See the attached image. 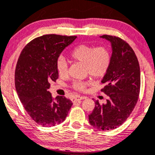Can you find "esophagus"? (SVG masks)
Returning <instances> with one entry per match:
<instances>
[{
	"mask_svg": "<svg viewBox=\"0 0 155 155\" xmlns=\"http://www.w3.org/2000/svg\"><path fill=\"white\" fill-rule=\"evenodd\" d=\"M86 97H80V96H76V97H73V99H72V101H73V102L79 101V100H84V99H86Z\"/></svg>",
	"mask_w": 155,
	"mask_h": 155,
	"instance_id": "esophagus-1",
	"label": "esophagus"
}]
</instances>
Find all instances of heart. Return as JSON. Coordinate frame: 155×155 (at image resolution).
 Wrapping results in <instances>:
<instances>
[{"instance_id":"b5f03b06","label":"heart","mask_w":155,"mask_h":155,"mask_svg":"<svg viewBox=\"0 0 155 155\" xmlns=\"http://www.w3.org/2000/svg\"><path fill=\"white\" fill-rule=\"evenodd\" d=\"M70 57L73 60L85 64L86 73L95 78H101L106 75L111 63V53L105 46L96 47L89 45H79L71 51ZM57 69L61 76L67 73L68 64L63 57L57 61ZM87 82L75 81L72 87L79 91H84Z\"/></svg>"}]
</instances>
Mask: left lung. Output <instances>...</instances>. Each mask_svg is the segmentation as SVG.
<instances>
[{
	"mask_svg": "<svg viewBox=\"0 0 155 155\" xmlns=\"http://www.w3.org/2000/svg\"><path fill=\"white\" fill-rule=\"evenodd\" d=\"M111 44V63L102 79L106 86L101 91L108 96L105 104L95 102L89 115L90 124L95 128L110 130L119 127L127 119L136 106L140 87L139 62L129 45L118 37L100 36Z\"/></svg>",
	"mask_w": 155,
	"mask_h": 155,
	"instance_id": "obj_1",
	"label": "left lung"
}]
</instances>
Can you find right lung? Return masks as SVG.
<instances>
[{
    "label": "right lung",
    "instance_id": "1",
    "mask_svg": "<svg viewBox=\"0 0 155 155\" xmlns=\"http://www.w3.org/2000/svg\"><path fill=\"white\" fill-rule=\"evenodd\" d=\"M76 36L45 35L36 38L22 50L15 69V88L33 120L43 127L63 122L72 105L65 97H51L50 83L58 78L57 61Z\"/></svg>",
    "mask_w": 155,
    "mask_h": 155
}]
</instances>
